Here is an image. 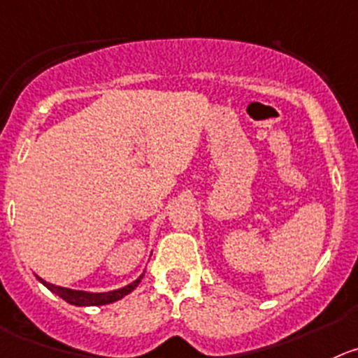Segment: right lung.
I'll return each instance as SVG.
<instances>
[{
	"instance_id": "right-lung-1",
	"label": "right lung",
	"mask_w": 358,
	"mask_h": 358,
	"mask_svg": "<svg viewBox=\"0 0 358 358\" xmlns=\"http://www.w3.org/2000/svg\"><path fill=\"white\" fill-rule=\"evenodd\" d=\"M143 275H145V273H141L138 279L134 280V282H130V285H127L125 288H120V289H115V292H106V293H90V292H79V289L62 288V286L45 282V280L40 279L38 275H36V279H38L40 282L45 286V288L51 289L52 293H56L59 299L65 300V302L72 303V306L85 307V306H106V303H111V302H116V300L123 299V296L129 295L130 292H134V289L138 288V285L141 282Z\"/></svg>"
}]
</instances>
